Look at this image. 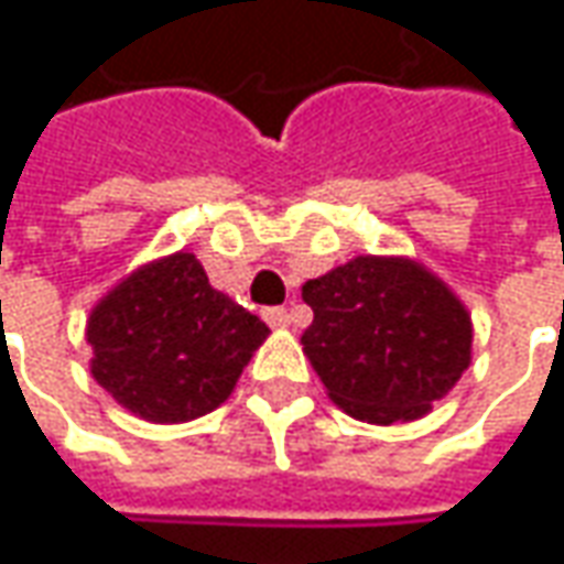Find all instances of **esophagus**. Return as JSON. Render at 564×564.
<instances>
[{
  "instance_id": "34e87169",
  "label": "esophagus",
  "mask_w": 564,
  "mask_h": 564,
  "mask_svg": "<svg viewBox=\"0 0 564 564\" xmlns=\"http://www.w3.org/2000/svg\"><path fill=\"white\" fill-rule=\"evenodd\" d=\"M264 321L271 327H290V312L286 308H264Z\"/></svg>"
}]
</instances>
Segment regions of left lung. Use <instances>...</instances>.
<instances>
[{"label": "left lung", "mask_w": 564, "mask_h": 564, "mask_svg": "<svg viewBox=\"0 0 564 564\" xmlns=\"http://www.w3.org/2000/svg\"><path fill=\"white\" fill-rule=\"evenodd\" d=\"M302 352L327 397L368 424L424 417L471 365V312L409 256H356L302 283Z\"/></svg>", "instance_id": "1"}]
</instances>
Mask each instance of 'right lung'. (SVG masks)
<instances>
[{
	"mask_svg": "<svg viewBox=\"0 0 564 564\" xmlns=\"http://www.w3.org/2000/svg\"><path fill=\"white\" fill-rule=\"evenodd\" d=\"M268 334L181 249L140 264L93 305L89 375L137 417L184 424L234 393Z\"/></svg>",
	"mask_w": 564,
	"mask_h": 564,
	"instance_id": "1",
	"label": "right lung"
}]
</instances>
